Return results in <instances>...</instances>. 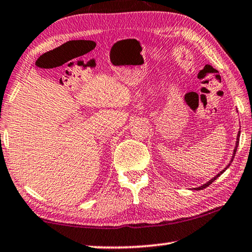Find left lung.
I'll list each match as a JSON object with an SVG mask.
<instances>
[{"mask_svg":"<svg viewBox=\"0 0 252 252\" xmlns=\"http://www.w3.org/2000/svg\"><path fill=\"white\" fill-rule=\"evenodd\" d=\"M239 138H240V130H239V133H238V136H237V142H236V147H234V150H233V154H232V158H231V162H232V160H233V158H234V155H236V152H237V148H238V145H239ZM231 162L229 163V165H228V166H226L225 168H224V170H222L220 173H219V174H217L216 176H214L213 177V179H211V180H210L209 181V182H207V183H205V184H203V185H201V187H199V188H195V189H197V191H200V189H205V188H208L209 187V185L210 184H211L212 182H213V181L214 180H217L218 179V177H219L221 174H222V173H223L225 170H226V168H228L229 166H230V164H231Z\"/></svg>","mask_w":252,"mask_h":252,"instance_id":"8db88e82","label":"left lung"}]
</instances>
